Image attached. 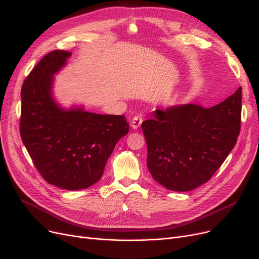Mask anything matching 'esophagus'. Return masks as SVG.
<instances>
[{
    "label": "esophagus",
    "instance_id": "esophagus-1",
    "mask_svg": "<svg viewBox=\"0 0 259 259\" xmlns=\"http://www.w3.org/2000/svg\"><path fill=\"white\" fill-rule=\"evenodd\" d=\"M142 122H143V117L141 115H136L131 120V127L133 129H138L140 128Z\"/></svg>",
    "mask_w": 259,
    "mask_h": 259
}]
</instances>
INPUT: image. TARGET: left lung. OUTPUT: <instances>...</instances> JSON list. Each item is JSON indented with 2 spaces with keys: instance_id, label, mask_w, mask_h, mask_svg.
<instances>
[{
  "instance_id": "1",
  "label": "left lung",
  "mask_w": 259,
  "mask_h": 259,
  "mask_svg": "<svg viewBox=\"0 0 259 259\" xmlns=\"http://www.w3.org/2000/svg\"><path fill=\"white\" fill-rule=\"evenodd\" d=\"M142 129L152 178L175 192L192 190L217 171L240 132L241 87L209 109L188 104L156 109Z\"/></svg>"
}]
</instances>
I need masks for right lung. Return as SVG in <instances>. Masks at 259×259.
<instances>
[{
	"label": "right lung",
	"instance_id": "obj_1",
	"mask_svg": "<svg viewBox=\"0 0 259 259\" xmlns=\"http://www.w3.org/2000/svg\"><path fill=\"white\" fill-rule=\"evenodd\" d=\"M71 52L56 50L33 67L22 85L20 134L41 177L64 189L88 188L102 178L116 143L129 131L123 115L62 110L52 96L53 75Z\"/></svg>",
	"mask_w": 259,
	"mask_h": 259
}]
</instances>
